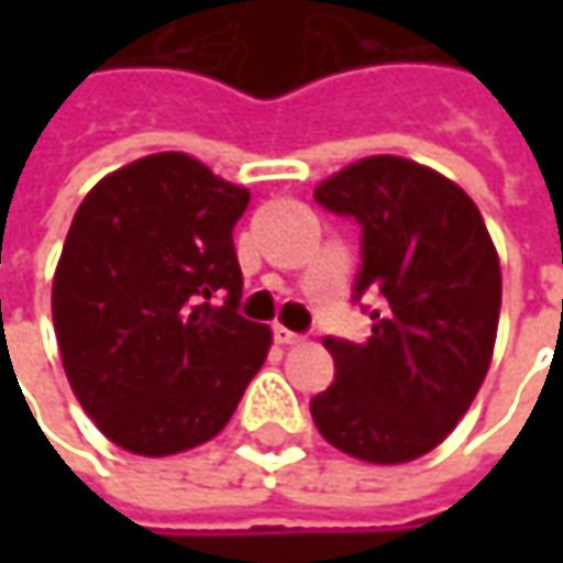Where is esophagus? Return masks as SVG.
Returning a JSON list of instances; mask_svg holds the SVG:
<instances>
[{"mask_svg":"<svg viewBox=\"0 0 563 563\" xmlns=\"http://www.w3.org/2000/svg\"><path fill=\"white\" fill-rule=\"evenodd\" d=\"M275 341H278V344H285V347H291V344H300L303 335H297V332L285 329V325H275Z\"/></svg>","mask_w":563,"mask_h":563,"instance_id":"esophagus-1","label":"esophagus"}]
</instances>
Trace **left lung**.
<instances>
[{"label":"left lung","instance_id":"left-lung-1","mask_svg":"<svg viewBox=\"0 0 563 563\" xmlns=\"http://www.w3.org/2000/svg\"><path fill=\"white\" fill-rule=\"evenodd\" d=\"M363 225L357 297L378 291L363 344L325 338L335 382L310 400L316 429L366 464H407L464 420L486 382L501 263L464 187L404 156H366L316 187Z\"/></svg>","mask_w":563,"mask_h":563}]
</instances>
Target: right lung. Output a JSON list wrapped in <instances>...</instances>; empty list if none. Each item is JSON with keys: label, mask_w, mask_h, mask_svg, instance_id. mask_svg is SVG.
<instances>
[{"label": "right lung", "mask_w": 563, "mask_h": 563, "mask_svg": "<svg viewBox=\"0 0 563 563\" xmlns=\"http://www.w3.org/2000/svg\"><path fill=\"white\" fill-rule=\"evenodd\" d=\"M250 190L187 153L109 172L77 206L53 275V325L84 413L131 454L216 439L260 373L272 329L238 316L231 228ZM228 292L225 305H209Z\"/></svg>", "instance_id": "add662e5"}]
</instances>
